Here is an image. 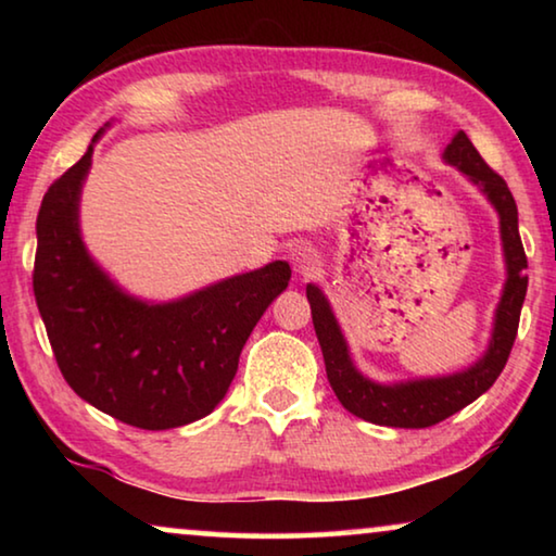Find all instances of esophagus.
<instances>
[{
  "mask_svg": "<svg viewBox=\"0 0 556 556\" xmlns=\"http://www.w3.org/2000/svg\"><path fill=\"white\" fill-rule=\"evenodd\" d=\"M289 262L299 275H312V271L318 267V252L312 248V244H296L289 252Z\"/></svg>",
  "mask_w": 556,
  "mask_h": 556,
  "instance_id": "1",
  "label": "esophagus"
}]
</instances>
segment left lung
<instances>
[{"label":"left lung","mask_w":556,"mask_h":556,"mask_svg":"<svg viewBox=\"0 0 556 556\" xmlns=\"http://www.w3.org/2000/svg\"><path fill=\"white\" fill-rule=\"evenodd\" d=\"M441 156L448 166H456L470 184L478 186V191L485 195L497 213V220H501L505 285L501 301L495 306L491 341H488L485 353L473 365H468L460 372L441 375V378H417L390 384L375 382L355 368L351 348H348L345 336L324 291L316 285H306L316 338L321 343L326 375L336 397L355 417L380 427H434L481 397L483 392L493 388L497 375L503 372L507 355L513 351L517 324H520L522 301L527 294V257L520 230H517V205L510 188L483 162L464 129L456 131Z\"/></svg>","instance_id":"obj_1"}]
</instances>
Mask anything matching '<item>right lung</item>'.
<instances>
[{"label": "right lung", "mask_w": 556, "mask_h": 556, "mask_svg": "<svg viewBox=\"0 0 556 556\" xmlns=\"http://www.w3.org/2000/svg\"><path fill=\"white\" fill-rule=\"evenodd\" d=\"M108 127L43 195L34 296L55 363L80 400L129 427H184L218 407L244 341L287 289L291 269L277 260L174 301L131 296L80 235L83 184Z\"/></svg>", "instance_id": "add662e5"}]
</instances>
